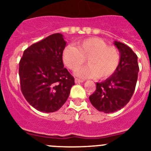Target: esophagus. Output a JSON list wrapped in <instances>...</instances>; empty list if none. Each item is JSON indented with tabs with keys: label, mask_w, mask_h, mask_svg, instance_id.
<instances>
[{
	"label": "esophagus",
	"mask_w": 151,
	"mask_h": 151,
	"mask_svg": "<svg viewBox=\"0 0 151 151\" xmlns=\"http://www.w3.org/2000/svg\"><path fill=\"white\" fill-rule=\"evenodd\" d=\"M84 80H82V79H78V78H75V82L76 83H80V82H83Z\"/></svg>",
	"instance_id": "1"
}]
</instances>
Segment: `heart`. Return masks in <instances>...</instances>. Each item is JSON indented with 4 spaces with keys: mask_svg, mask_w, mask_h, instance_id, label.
Returning a JSON list of instances; mask_svg holds the SVG:
<instances>
[{
    "mask_svg": "<svg viewBox=\"0 0 151 151\" xmlns=\"http://www.w3.org/2000/svg\"><path fill=\"white\" fill-rule=\"evenodd\" d=\"M87 59V66L76 72L80 78L101 79L112 76L120 63V53L113 46H109L101 39L92 37L78 41L76 46H67L63 50V61L68 69L76 71L80 68Z\"/></svg>",
    "mask_w": 151,
    "mask_h": 151,
    "instance_id": "1",
    "label": "heart"
}]
</instances>
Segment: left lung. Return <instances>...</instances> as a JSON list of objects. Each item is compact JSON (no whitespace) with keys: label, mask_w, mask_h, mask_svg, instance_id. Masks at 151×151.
<instances>
[{"label":"left lung","mask_w":151,"mask_h":151,"mask_svg":"<svg viewBox=\"0 0 151 151\" xmlns=\"http://www.w3.org/2000/svg\"><path fill=\"white\" fill-rule=\"evenodd\" d=\"M120 52V63L115 73L106 80L96 83V90L89 96L91 105L99 111L111 113L129 102L135 90L139 66L137 56L127 45L114 41Z\"/></svg>","instance_id":"1"}]
</instances>
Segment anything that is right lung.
I'll list each match as a JSON object with an SVG mask.
<instances>
[{
    "label": "right lung",
    "mask_w": 151,
    "mask_h": 151,
    "mask_svg": "<svg viewBox=\"0 0 151 151\" xmlns=\"http://www.w3.org/2000/svg\"><path fill=\"white\" fill-rule=\"evenodd\" d=\"M66 42L54 33L24 50L19 63L20 88L30 105L42 112H54L69 98L74 78L63 63Z\"/></svg>",
    "instance_id": "obj_1"
}]
</instances>
